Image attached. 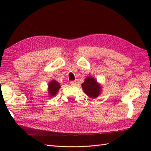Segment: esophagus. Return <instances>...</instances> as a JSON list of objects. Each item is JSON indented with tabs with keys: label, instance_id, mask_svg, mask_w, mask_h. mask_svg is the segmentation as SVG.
<instances>
[{
	"label": "esophagus",
	"instance_id": "obj_1",
	"mask_svg": "<svg viewBox=\"0 0 151 151\" xmlns=\"http://www.w3.org/2000/svg\"><path fill=\"white\" fill-rule=\"evenodd\" d=\"M70 84H71L72 86H75L76 84V82L75 81H70Z\"/></svg>",
	"mask_w": 151,
	"mask_h": 151
}]
</instances>
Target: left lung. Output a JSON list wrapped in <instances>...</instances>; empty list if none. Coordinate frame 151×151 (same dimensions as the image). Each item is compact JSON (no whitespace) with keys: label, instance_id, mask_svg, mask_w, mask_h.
<instances>
[{"label":"left lung","instance_id":"8db88e82","mask_svg":"<svg viewBox=\"0 0 151 151\" xmlns=\"http://www.w3.org/2000/svg\"><path fill=\"white\" fill-rule=\"evenodd\" d=\"M85 94L91 99H96L102 92V86L92 76L86 78L84 83L81 84Z\"/></svg>","mask_w":151,"mask_h":151}]
</instances>
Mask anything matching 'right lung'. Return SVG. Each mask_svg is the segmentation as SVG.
Wrapping results in <instances>:
<instances>
[{
  "label": "right lung",
  "instance_id": "obj_1",
  "mask_svg": "<svg viewBox=\"0 0 151 151\" xmlns=\"http://www.w3.org/2000/svg\"><path fill=\"white\" fill-rule=\"evenodd\" d=\"M61 88V86L60 83L55 81V80H52L50 82H49L48 84V95H49V97H52L56 96V95L58 92L60 88Z\"/></svg>",
  "mask_w": 151,
  "mask_h": 151
}]
</instances>
